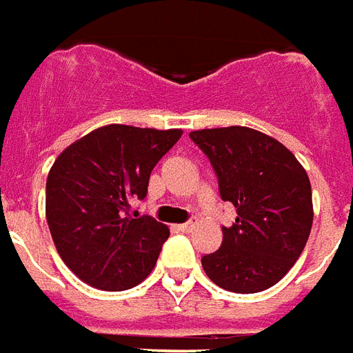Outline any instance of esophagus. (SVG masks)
<instances>
[{
	"mask_svg": "<svg viewBox=\"0 0 353 353\" xmlns=\"http://www.w3.org/2000/svg\"><path fill=\"white\" fill-rule=\"evenodd\" d=\"M192 228H194V224L192 223H183L177 226V230H179V232H185V234H187V232H190Z\"/></svg>",
	"mask_w": 353,
	"mask_h": 353,
	"instance_id": "esophagus-1",
	"label": "esophagus"
}]
</instances>
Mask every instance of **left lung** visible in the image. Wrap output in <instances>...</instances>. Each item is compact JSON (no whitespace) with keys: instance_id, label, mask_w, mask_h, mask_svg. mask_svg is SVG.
Returning a JSON list of instances; mask_svg holds the SVG:
<instances>
[{"instance_id":"obj_1","label":"left lung","mask_w":353,"mask_h":353,"mask_svg":"<svg viewBox=\"0 0 353 353\" xmlns=\"http://www.w3.org/2000/svg\"><path fill=\"white\" fill-rule=\"evenodd\" d=\"M190 140L210 159L236 223L223 226L221 249L202 265L211 281L236 294H256L283 279L307 245L312 190L294 153L249 127L192 130Z\"/></svg>"}]
</instances>
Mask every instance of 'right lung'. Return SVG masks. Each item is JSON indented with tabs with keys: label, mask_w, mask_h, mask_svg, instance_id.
Listing matches in <instances>:
<instances>
[{
	"label": "right lung",
	"mask_w": 353,
	"mask_h": 353,
	"mask_svg": "<svg viewBox=\"0 0 353 353\" xmlns=\"http://www.w3.org/2000/svg\"><path fill=\"white\" fill-rule=\"evenodd\" d=\"M181 134L104 125L56 159L46 179V221L61 260L85 284L121 292L153 271L170 230L153 216H130V202L145 198L151 170Z\"/></svg>",
	"instance_id": "add662e5"
}]
</instances>
